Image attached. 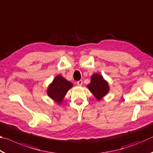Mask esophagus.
<instances>
[{
	"mask_svg": "<svg viewBox=\"0 0 153 153\" xmlns=\"http://www.w3.org/2000/svg\"><path fill=\"white\" fill-rule=\"evenodd\" d=\"M82 84H83L82 80H79V81H77V86H81L82 85Z\"/></svg>",
	"mask_w": 153,
	"mask_h": 153,
	"instance_id": "obj_1",
	"label": "esophagus"
}]
</instances>
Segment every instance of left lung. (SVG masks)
<instances>
[{
    "label": "left lung",
    "instance_id": "8db88e82",
    "mask_svg": "<svg viewBox=\"0 0 153 153\" xmlns=\"http://www.w3.org/2000/svg\"><path fill=\"white\" fill-rule=\"evenodd\" d=\"M88 88L92 92L97 100L101 98L107 94L108 90V83L103 79L102 76L95 74L91 77V82L88 85Z\"/></svg>",
    "mask_w": 153,
    "mask_h": 153
}]
</instances>
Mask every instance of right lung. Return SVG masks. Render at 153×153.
<instances>
[{
	"mask_svg": "<svg viewBox=\"0 0 153 153\" xmlns=\"http://www.w3.org/2000/svg\"><path fill=\"white\" fill-rule=\"evenodd\" d=\"M72 86L73 84L70 82L67 81L61 76H57L48 86V95L58 103H61L67 91Z\"/></svg>",
	"mask_w": 153,
	"mask_h": 153,
	"instance_id": "add662e5",
	"label": "right lung"
}]
</instances>
